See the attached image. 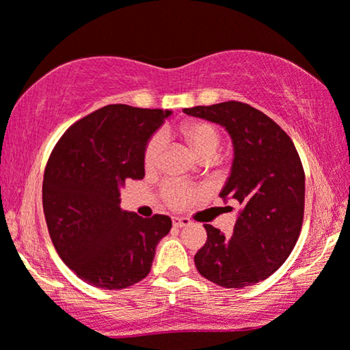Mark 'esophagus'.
<instances>
[{"label": "esophagus", "instance_id": "esophagus-1", "mask_svg": "<svg viewBox=\"0 0 350 350\" xmlns=\"http://www.w3.org/2000/svg\"><path fill=\"white\" fill-rule=\"evenodd\" d=\"M172 224H174L175 228H185V226H188V224H191V221L188 218L174 217V218H172Z\"/></svg>", "mask_w": 350, "mask_h": 350}]
</instances>
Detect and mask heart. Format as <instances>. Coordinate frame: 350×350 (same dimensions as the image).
Here are the masks:
<instances>
[{
	"mask_svg": "<svg viewBox=\"0 0 350 350\" xmlns=\"http://www.w3.org/2000/svg\"><path fill=\"white\" fill-rule=\"evenodd\" d=\"M178 133L199 159L212 161L221 148V133L207 121H188L178 127ZM165 148V133L156 132L146 142L143 150V165L146 170H156ZM161 196L172 208H181L199 196V189L185 183H167L162 186Z\"/></svg>",
	"mask_w": 350,
	"mask_h": 350,
	"instance_id": "b5f03b06",
	"label": "heart"
}]
</instances>
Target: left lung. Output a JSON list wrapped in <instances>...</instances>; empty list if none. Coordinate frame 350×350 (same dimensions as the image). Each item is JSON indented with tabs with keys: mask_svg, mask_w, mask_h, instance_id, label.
Masks as SVG:
<instances>
[{
	"mask_svg": "<svg viewBox=\"0 0 350 350\" xmlns=\"http://www.w3.org/2000/svg\"><path fill=\"white\" fill-rule=\"evenodd\" d=\"M183 111L226 127L234 162L219 196L242 205L229 236L204 224L207 242L196 253V267L224 288L258 284L284 265L303 226L304 169L298 151L279 124L247 103L229 100Z\"/></svg>",
	"mask_w": 350,
	"mask_h": 350,
	"instance_id": "1",
	"label": "left lung"
}]
</instances>
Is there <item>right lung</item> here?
Returning <instances> with one entry per match:
<instances>
[{
	"label": "right lung",
	"mask_w": 350,
	"mask_h": 350,
	"mask_svg": "<svg viewBox=\"0 0 350 350\" xmlns=\"http://www.w3.org/2000/svg\"><path fill=\"white\" fill-rule=\"evenodd\" d=\"M170 116L162 109L108 105L66 129L42 180V208L62 261L89 285L127 288L150 274L167 215L122 212L119 188L145 176L143 150Z\"/></svg>",
	"instance_id": "1"
}]
</instances>
